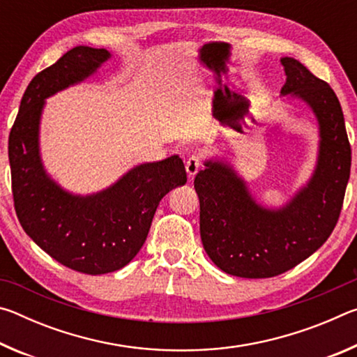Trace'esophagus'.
<instances>
[{
  "label": "esophagus",
  "instance_id": "34e87169",
  "mask_svg": "<svg viewBox=\"0 0 357 357\" xmlns=\"http://www.w3.org/2000/svg\"><path fill=\"white\" fill-rule=\"evenodd\" d=\"M202 167H203V157L200 154H192L185 162V172L189 176H195Z\"/></svg>",
  "mask_w": 357,
  "mask_h": 357
}]
</instances>
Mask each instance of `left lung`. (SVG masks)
I'll return each instance as SVG.
<instances>
[{
    "label": "left lung",
    "mask_w": 357,
    "mask_h": 357,
    "mask_svg": "<svg viewBox=\"0 0 357 357\" xmlns=\"http://www.w3.org/2000/svg\"><path fill=\"white\" fill-rule=\"evenodd\" d=\"M294 94L312 107L319 124V155L310 183L287 208L268 211L255 203L231 168L208 160L193 181L200 198L204 250L223 273L266 279L293 269L317 252L335 228L351 168L345 119L335 93L294 58H282Z\"/></svg>",
    "instance_id": "left-lung-1"
}]
</instances>
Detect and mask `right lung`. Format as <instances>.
<instances>
[{"label":"right lung","instance_id":"1","mask_svg":"<svg viewBox=\"0 0 357 357\" xmlns=\"http://www.w3.org/2000/svg\"><path fill=\"white\" fill-rule=\"evenodd\" d=\"M110 58L105 48L75 47L36 75L9 134L14 208L22 228L42 250L77 273H113L146 241L157 206L187 183L183 160L143 164L96 195L75 197L47 176L39 157V119L48 96L82 82Z\"/></svg>","mask_w":357,"mask_h":357}]
</instances>
